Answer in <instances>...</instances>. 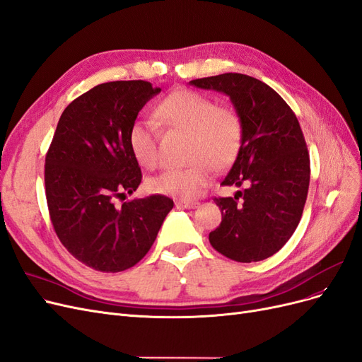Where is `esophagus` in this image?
<instances>
[{
  "label": "esophagus",
  "instance_id": "obj_1",
  "mask_svg": "<svg viewBox=\"0 0 362 362\" xmlns=\"http://www.w3.org/2000/svg\"><path fill=\"white\" fill-rule=\"evenodd\" d=\"M176 206H177L179 209H195V207L200 206V203H198V202H186V200H179V202H176Z\"/></svg>",
  "mask_w": 362,
  "mask_h": 362
}]
</instances>
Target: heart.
Instances as JSON below:
<instances>
[{
  "instance_id": "b5f03b06",
  "label": "heart",
  "mask_w": 362,
  "mask_h": 362,
  "mask_svg": "<svg viewBox=\"0 0 362 362\" xmlns=\"http://www.w3.org/2000/svg\"><path fill=\"white\" fill-rule=\"evenodd\" d=\"M156 122L171 131L188 134L185 168L165 170L148 179L155 194L194 198L212 182V169L226 170L238 158L245 138L240 112L230 105L189 88H180L160 99L155 107ZM131 155L139 165L153 168L159 160V129L151 120L136 119L126 134Z\"/></svg>"
}]
</instances>
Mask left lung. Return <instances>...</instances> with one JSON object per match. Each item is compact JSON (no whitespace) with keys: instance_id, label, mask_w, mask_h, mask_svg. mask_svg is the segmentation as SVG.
<instances>
[{"instance_id":"8db88e82","label":"left lung","mask_w":362,"mask_h":362,"mask_svg":"<svg viewBox=\"0 0 362 362\" xmlns=\"http://www.w3.org/2000/svg\"><path fill=\"white\" fill-rule=\"evenodd\" d=\"M191 84L226 93L245 123L242 148L221 182L243 189L214 197L223 221L209 242L230 260H264L293 235L307 202L310 155L300 124L286 100L252 76L223 74Z\"/></svg>"}]
</instances>
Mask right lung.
I'll return each instance as SVG.
<instances>
[{
    "instance_id": "add662e5",
    "label": "right lung",
    "mask_w": 362,
    "mask_h": 362,
    "mask_svg": "<svg viewBox=\"0 0 362 362\" xmlns=\"http://www.w3.org/2000/svg\"><path fill=\"white\" fill-rule=\"evenodd\" d=\"M148 81H112L67 105L45 158L52 227L76 260L99 272L135 266L153 245L174 203L167 195L124 200L143 174L126 134L159 93Z\"/></svg>"
}]
</instances>
